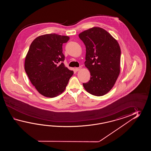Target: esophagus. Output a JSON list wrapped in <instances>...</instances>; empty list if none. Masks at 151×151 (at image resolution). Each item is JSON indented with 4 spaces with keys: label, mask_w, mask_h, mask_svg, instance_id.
I'll list each match as a JSON object with an SVG mask.
<instances>
[{
    "label": "esophagus",
    "mask_w": 151,
    "mask_h": 151,
    "mask_svg": "<svg viewBox=\"0 0 151 151\" xmlns=\"http://www.w3.org/2000/svg\"><path fill=\"white\" fill-rule=\"evenodd\" d=\"M81 67H79V68H75V70H76V71H78L80 70V69H81Z\"/></svg>",
    "instance_id": "esophagus-1"
}]
</instances>
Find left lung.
I'll use <instances>...</instances> for the list:
<instances>
[{
    "instance_id": "8db88e82",
    "label": "left lung",
    "mask_w": 151,
    "mask_h": 151,
    "mask_svg": "<svg viewBox=\"0 0 151 151\" xmlns=\"http://www.w3.org/2000/svg\"><path fill=\"white\" fill-rule=\"evenodd\" d=\"M86 46L85 65L90 71L89 81L83 83L87 92L96 96L108 93L120 72L121 50L116 39L105 29L93 27L80 33Z\"/></svg>"
}]
</instances>
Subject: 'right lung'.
Wrapping results in <instances>:
<instances>
[{"mask_svg":"<svg viewBox=\"0 0 151 151\" xmlns=\"http://www.w3.org/2000/svg\"><path fill=\"white\" fill-rule=\"evenodd\" d=\"M70 37L55 33L40 35L32 42L26 55L25 70L39 93L47 98L61 94L72 75L63 64V44Z\"/></svg>","mask_w":151,"mask_h":151,"instance_id":"add662e5","label":"right lung"}]
</instances>
